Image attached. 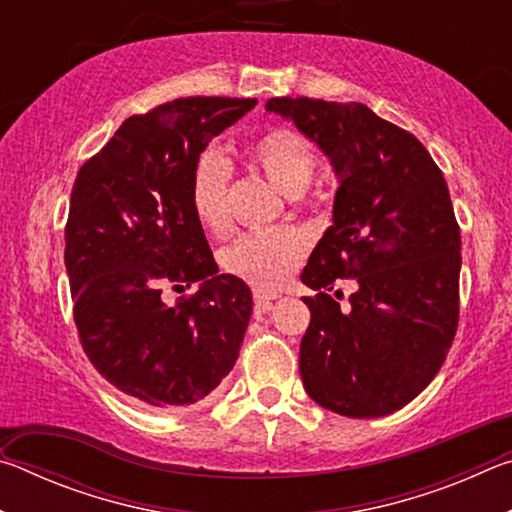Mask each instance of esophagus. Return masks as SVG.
<instances>
[{"mask_svg":"<svg viewBox=\"0 0 512 512\" xmlns=\"http://www.w3.org/2000/svg\"><path fill=\"white\" fill-rule=\"evenodd\" d=\"M253 298H255V305H257L259 311H271L273 300H277L275 293H266V291H262V289H255Z\"/></svg>","mask_w":512,"mask_h":512,"instance_id":"1","label":"esophagus"}]
</instances>
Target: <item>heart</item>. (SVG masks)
I'll list each match as a JSON object with an SVG mask.
<instances>
[{"label": "heart", "mask_w": 512, "mask_h": 512, "mask_svg": "<svg viewBox=\"0 0 512 512\" xmlns=\"http://www.w3.org/2000/svg\"><path fill=\"white\" fill-rule=\"evenodd\" d=\"M250 164L289 196L293 205L307 203V187L316 171V151L293 128H268L246 146ZM230 167L221 155L205 153L192 173L189 203L201 228L212 237L230 230ZM307 255V239L289 225L246 232L221 250V266L259 289H275L296 271Z\"/></svg>", "instance_id": "heart-1"}]
</instances>
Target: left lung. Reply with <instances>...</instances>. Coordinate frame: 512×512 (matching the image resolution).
I'll use <instances>...</instances> for the list:
<instances>
[{"label": "left lung", "instance_id": "left-lung-1", "mask_svg": "<svg viewBox=\"0 0 512 512\" xmlns=\"http://www.w3.org/2000/svg\"><path fill=\"white\" fill-rule=\"evenodd\" d=\"M266 110L316 142L339 178L334 223L300 275L318 291L305 298L302 384L323 409L381 418L431 384L456 336L461 230L443 171L363 103L275 97ZM341 279L355 289L345 308L328 296Z\"/></svg>", "mask_w": 512, "mask_h": 512}]
</instances>
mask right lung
Segmentation results:
<instances>
[{
	"mask_svg": "<svg viewBox=\"0 0 512 512\" xmlns=\"http://www.w3.org/2000/svg\"><path fill=\"white\" fill-rule=\"evenodd\" d=\"M255 103L185 97L128 117L74 180L65 266L79 341L142 406L201 402L239 357L253 296L237 275H219L189 189L205 146ZM192 283V297L163 302L167 288Z\"/></svg>",
	"mask_w": 512,
	"mask_h": 512,
	"instance_id": "obj_1",
	"label": "right lung"
}]
</instances>
